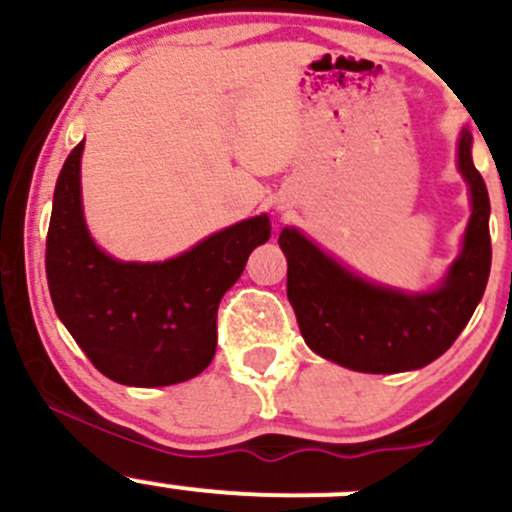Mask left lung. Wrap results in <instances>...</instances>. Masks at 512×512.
Wrapping results in <instances>:
<instances>
[{"label": "left lung", "instance_id": "left-lung-1", "mask_svg": "<svg viewBox=\"0 0 512 512\" xmlns=\"http://www.w3.org/2000/svg\"><path fill=\"white\" fill-rule=\"evenodd\" d=\"M461 133L458 168L471 185L473 215L463 252L446 282L428 294L376 287L344 270L294 227L280 232L287 257V297L312 352L366 374L421 369L438 359L476 312L490 275V200Z\"/></svg>", "mask_w": 512, "mask_h": 512}]
</instances>
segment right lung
I'll list each match as a JSON object with an SVG mask.
<instances>
[{
  "label": "right lung",
  "mask_w": 512,
  "mask_h": 512,
  "mask_svg": "<svg viewBox=\"0 0 512 512\" xmlns=\"http://www.w3.org/2000/svg\"><path fill=\"white\" fill-rule=\"evenodd\" d=\"M81 151L69 153L54 190L46 280L56 314L91 364L126 386H170L208 369L218 304L257 245L267 215L215 232L168 262H118L101 252L81 213Z\"/></svg>",
  "instance_id": "add662e5"
}]
</instances>
